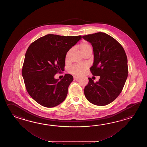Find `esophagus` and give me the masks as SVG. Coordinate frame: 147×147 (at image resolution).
<instances>
[{"label": "esophagus", "mask_w": 147, "mask_h": 147, "mask_svg": "<svg viewBox=\"0 0 147 147\" xmlns=\"http://www.w3.org/2000/svg\"><path fill=\"white\" fill-rule=\"evenodd\" d=\"M79 78V77H78V76H74V79L75 80H77Z\"/></svg>", "instance_id": "34e87169"}]
</instances>
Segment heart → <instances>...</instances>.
Wrapping results in <instances>:
<instances>
[{
  "instance_id": "heart-1",
  "label": "heart",
  "mask_w": 147,
  "mask_h": 147,
  "mask_svg": "<svg viewBox=\"0 0 147 147\" xmlns=\"http://www.w3.org/2000/svg\"><path fill=\"white\" fill-rule=\"evenodd\" d=\"M80 49L81 53H84L86 50L91 49L90 45L87 42H82L80 45ZM71 49L69 50L66 53V58H68L69 55L71 53ZM87 69V66L86 65H75L69 70V71L72 74L75 75H80L82 74L85 70Z\"/></svg>"
}]
</instances>
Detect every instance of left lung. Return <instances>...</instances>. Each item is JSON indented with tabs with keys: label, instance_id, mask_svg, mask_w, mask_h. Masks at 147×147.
<instances>
[{
	"label": "left lung",
	"instance_id": "left-lung-1",
	"mask_svg": "<svg viewBox=\"0 0 147 147\" xmlns=\"http://www.w3.org/2000/svg\"><path fill=\"white\" fill-rule=\"evenodd\" d=\"M93 47L94 61L90 70L93 76H100L94 82L91 78L85 87V97L97 106L112 102L121 93L128 77V60L122 46L104 32L82 36Z\"/></svg>",
	"mask_w": 147,
	"mask_h": 147
}]
</instances>
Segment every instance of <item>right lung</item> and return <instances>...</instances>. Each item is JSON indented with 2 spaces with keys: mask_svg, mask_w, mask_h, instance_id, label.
Returning <instances> with one entry per match:
<instances>
[{
  "mask_svg": "<svg viewBox=\"0 0 147 147\" xmlns=\"http://www.w3.org/2000/svg\"><path fill=\"white\" fill-rule=\"evenodd\" d=\"M81 39V36L48 34L29 46L25 54L22 75L29 94L42 106H57L65 100L72 75L55 79L64 70L66 53Z\"/></svg>",
  "mask_w": 147,
  "mask_h": 147,
  "instance_id": "1",
  "label": "right lung"
}]
</instances>
